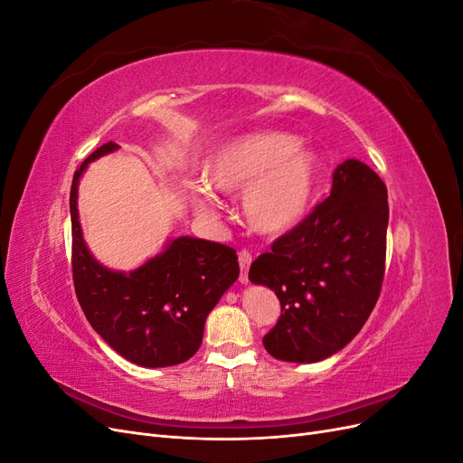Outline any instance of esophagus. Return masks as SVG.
Listing matches in <instances>:
<instances>
[{"label": "esophagus", "mask_w": 463, "mask_h": 463, "mask_svg": "<svg viewBox=\"0 0 463 463\" xmlns=\"http://www.w3.org/2000/svg\"><path fill=\"white\" fill-rule=\"evenodd\" d=\"M237 259H240V266H241L240 282L247 284L249 282V264H250V260H253V257H250V253H249L247 249H241L240 253H237Z\"/></svg>", "instance_id": "1"}]
</instances>
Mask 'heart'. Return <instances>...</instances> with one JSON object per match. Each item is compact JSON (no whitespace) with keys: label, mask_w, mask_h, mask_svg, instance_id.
I'll use <instances>...</instances> for the list:
<instances>
[{"label":"heart","mask_w":463,"mask_h":463,"mask_svg":"<svg viewBox=\"0 0 463 463\" xmlns=\"http://www.w3.org/2000/svg\"><path fill=\"white\" fill-rule=\"evenodd\" d=\"M208 185L223 193L243 192V214L262 235H282L309 213L318 167L315 154L286 133L260 131L218 146L204 164ZM199 208L213 204L208 191L197 193Z\"/></svg>","instance_id":"b5f03b06"}]
</instances>
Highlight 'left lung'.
I'll list each match as a JSON object with an SVG mask.
<instances>
[{
    "mask_svg": "<svg viewBox=\"0 0 463 463\" xmlns=\"http://www.w3.org/2000/svg\"><path fill=\"white\" fill-rule=\"evenodd\" d=\"M388 191L367 164L335 167L330 197L249 269L279 299L282 315L262 344L291 363L326 359L352 342L381 296Z\"/></svg>",
    "mask_w": 463,
    "mask_h": 463,
    "instance_id": "obj_1",
    "label": "left lung"
}]
</instances>
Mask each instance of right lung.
I'll return each instance as SVG.
<instances>
[{"mask_svg":"<svg viewBox=\"0 0 463 463\" xmlns=\"http://www.w3.org/2000/svg\"><path fill=\"white\" fill-rule=\"evenodd\" d=\"M116 148V143L96 148L73 175L69 208L77 299L90 326L121 357L141 367L179 365L197 354L204 320L240 276V262L228 245L177 237L129 274L98 264L82 241L77 185L89 162Z\"/></svg>","mask_w":463,"mask_h":463,"instance_id":"add662e5","label":"right lung"}]
</instances>
